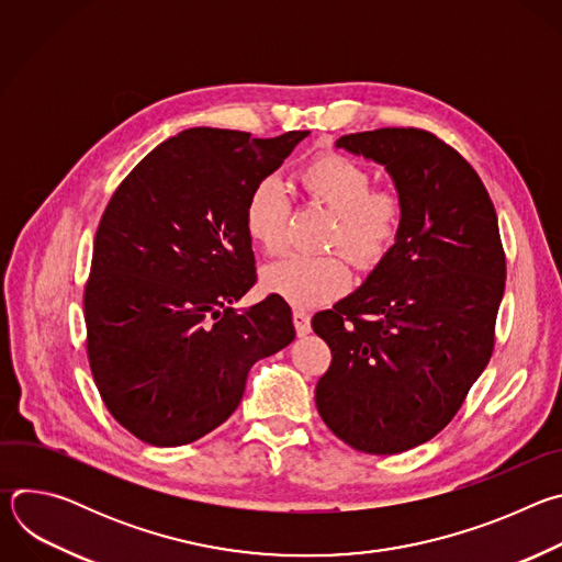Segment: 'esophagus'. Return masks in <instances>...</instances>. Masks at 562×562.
<instances>
[{
    "instance_id": "34e87169",
    "label": "esophagus",
    "mask_w": 562,
    "mask_h": 562,
    "mask_svg": "<svg viewBox=\"0 0 562 562\" xmlns=\"http://www.w3.org/2000/svg\"><path fill=\"white\" fill-rule=\"evenodd\" d=\"M293 325L297 336H306L311 331V317L304 308H293Z\"/></svg>"
}]
</instances>
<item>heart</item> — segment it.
<instances>
[{
  "label": "heart",
  "instance_id": "obj_1",
  "mask_svg": "<svg viewBox=\"0 0 562 562\" xmlns=\"http://www.w3.org/2000/svg\"><path fill=\"white\" fill-rule=\"evenodd\" d=\"M302 191L334 213L327 247L345 249L358 265L378 262L395 243L403 224V200L391 189H371V173L342 153H319L297 171ZM291 204L282 184L260 180L245 202V233L267 256L284 249ZM351 271L340 254L291 256L262 273L269 293L308 306L336 297Z\"/></svg>",
  "mask_w": 562,
  "mask_h": 562
}]
</instances>
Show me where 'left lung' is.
Listing matches in <instances>:
<instances>
[{
  "mask_svg": "<svg viewBox=\"0 0 562 562\" xmlns=\"http://www.w3.org/2000/svg\"><path fill=\"white\" fill-rule=\"evenodd\" d=\"M336 146L382 165L405 213L360 289L313 315L331 349L315 405L349 447L403 453L451 423L492 358L507 273L498 217L471 165L429 131L375 128Z\"/></svg>",
  "mask_w": 562,
  "mask_h": 562,
  "instance_id": "left-lung-1",
  "label": "left lung"
}]
</instances>
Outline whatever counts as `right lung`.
<instances>
[{"instance_id": "right-lung-1", "label": "right lung", "mask_w": 562, "mask_h": 562, "mask_svg": "<svg viewBox=\"0 0 562 562\" xmlns=\"http://www.w3.org/2000/svg\"><path fill=\"white\" fill-rule=\"evenodd\" d=\"M306 135L189 128L113 193L85 289L87 351L106 409L142 442L206 436L237 409L249 369L293 342L280 295L231 304L258 280L247 195Z\"/></svg>"}]
</instances>
